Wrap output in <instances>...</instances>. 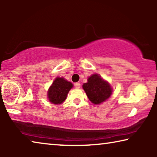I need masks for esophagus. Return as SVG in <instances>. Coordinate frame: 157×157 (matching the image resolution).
Here are the masks:
<instances>
[{
    "label": "esophagus",
    "instance_id": "1",
    "mask_svg": "<svg viewBox=\"0 0 157 157\" xmlns=\"http://www.w3.org/2000/svg\"><path fill=\"white\" fill-rule=\"evenodd\" d=\"M75 88L79 89V88H80L81 84H80V83H79V82H76V83L75 84Z\"/></svg>",
    "mask_w": 157,
    "mask_h": 157
}]
</instances>
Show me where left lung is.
Instances as JSON below:
<instances>
[{"label":"left lung","mask_w":157,"mask_h":157,"mask_svg":"<svg viewBox=\"0 0 157 157\" xmlns=\"http://www.w3.org/2000/svg\"><path fill=\"white\" fill-rule=\"evenodd\" d=\"M87 81L82 85V87L89 100L94 104H101L112 94L113 90L109 83L104 80L98 74H93Z\"/></svg>","instance_id":"obj_1"}]
</instances>
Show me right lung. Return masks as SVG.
Instances as JSON below:
<instances>
[{
	"label": "right lung",
	"mask_w": 157,
	"mask_h": 157,
	"mask_svg": "<svg viewBox=\"0 0 157 157\" xmlns=\"http://www.w3.org/2000/svg\"><path fill=\"white\" fill-rule=\"evenodd\" d=\"M73 86V84L64 78L59 77L55 78L48 91L47 96L48 100L52 104H62L64 102L68 93Z\"/></svg>",
	"instance_id": "obj_1"
}]
</instances>
